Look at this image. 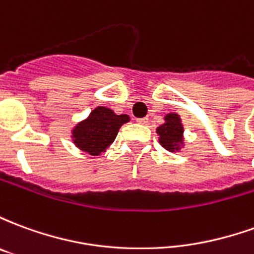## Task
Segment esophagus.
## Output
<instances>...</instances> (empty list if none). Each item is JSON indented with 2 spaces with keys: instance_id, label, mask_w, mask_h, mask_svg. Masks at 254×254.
I'll return each instance as SVG.
<instances>
[{
  "instance_id": "esophagus-1",
  "label": "esophagus",
  "mask_w": 254,
  "mask_h": 254,
  "mask_svg": "<svg viewBox=\"0 0 254 254\" xmlns=\"http://www.w3.org/2000/svg\"><path fill=\"white\" fill-rule=\"evenodd\" d=\"M137 122L138 124H141V125H147V124H148V118H138Z\"/></svg>"
}]
</instances>
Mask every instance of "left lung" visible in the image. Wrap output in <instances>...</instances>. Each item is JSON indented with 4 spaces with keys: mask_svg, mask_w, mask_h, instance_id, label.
<instances>
[{
    "mask_svg": "<svg viewBox=\"0 0 254 254\" xmlns=\"http://www.w3.org/2000/svg\"><path fill=\"white\" fill-rule=\"evenodd\" d=\"M160 145L170 152L180 151L184 147V127L181 118L176 113H169L165 117V124L158 127Z\"/></svg>",
    "mask_w": 254,
    "mask_h": 254,
    "instance_id": "left-lung-1",
    "label": "left lung"
}]
</instances>
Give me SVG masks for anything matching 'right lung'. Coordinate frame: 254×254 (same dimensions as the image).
<instances>
[{"mask_svg": "<svg viewBox=\"0 0 254 254\" xmlns=\"http://www.w3.org/2000/svg\"><path fill=\"white\" fill-rule=\"evenodd\" d=\"M129 120L127 114L117 116L110 109L99 106L91 111L84 121L73 127V143L83 152L98 156L109 148L116 140L120 127Z\"/></svg>", "mask_w": 254, "mask_h": 254, "instance_id": "1", "label": "right lung"}]
</instances>
